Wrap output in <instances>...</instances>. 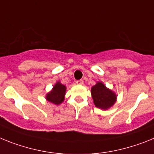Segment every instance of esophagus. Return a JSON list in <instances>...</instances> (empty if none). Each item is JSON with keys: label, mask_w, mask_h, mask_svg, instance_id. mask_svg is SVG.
Wrapping results in <instances>:
<instances>
[{"label": "esophagus", "mask_w": 154, "mask_h": 154, "mask_svg": "<svg viewBox=\"0 0 154 154\" xmlns=\"http://www.w3.org/2000/svg\"><path fill=\"white\" fill-rule=\"evenodd\" d=\"M76 83H77V85H84V81H83V80H79V81H76Z\"/></svg>", "instance_id": "1"}]
</instances>
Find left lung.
<instances>
[{
    "label": "left lung",
    "mask_w": 154,
    "mask_h": 154,
    "mask_svg": "<svg viewBox=\"0 0 154 154\" xmlns=\"http://www.w3.org/2000/svg\"><path fill=\"white\" fill-rule=\"evenodd\" d=\"M91 96L95 106L104 110L111 108L116 103L117 98L116 93L107 88L101 82H97L92 87Z\"/></svg>",
    "instance_id": "obj_1"
}]
</instances>
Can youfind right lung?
I'll list each match as a JSON object with an SVG mask.
<instances>
[{
  "label": "right lung",
  "mask_w": 154,
  "mask_h": 154,
  "mask_svg": "<svg viewBox=\"0 0 154 154\" xmlns=\"http://www.w3.org/2000/svg\"><path fill=\"white\" fill-rule=\"evenodd\" d=\"M65 94H66V86H64L60 81H58L53 86V90L46 94L45 98L48 101L53 104L60 105L63 101Z\"/></svg>",
  "instance_id": "obj_1"
}]
</instances>
